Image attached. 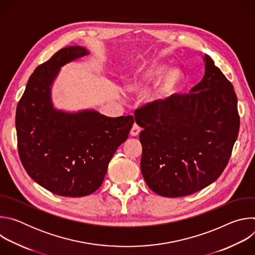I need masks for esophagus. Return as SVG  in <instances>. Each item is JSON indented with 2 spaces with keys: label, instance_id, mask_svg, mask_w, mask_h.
<instances>
[{
  "label": "esophagus",
  "instance_id": "esophagus-1",
  "mask_svg": "<svg viewBox=\"0 0 255 255\" xmlns=\"http://www.w3.org/2000/svg\"><path fill=\"white\" fill-rule=\"evenodd\" d=\"M140 131H141V128H140L136 123H134L133 126H132V128H131L130 135H131V136H137V135L140 133Z\"/></svg>",
  "mask_w": 255,
  "mask_h": 255
}]
</instances>
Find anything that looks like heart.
Instances as JSON below:
<instances>
[{
    "mask_svg": "<svg viewBox=\"0 0 255 255\" xmlns=\"http://www.w3.org/2000/svg\"><path fill=\"white\" fill-rule=\"evenodd\" d=\"M167 69L168 67L166 64L154 62L137 72L130 81L128 88L131 92H139L147 85L158 80L165 74ZM181 82H183V76L177 69L169 70L166 75H164L156 89L154 96L155 100L163 101L172 96L178 90Z\"/></svg>",
    "mask_w": 255,
    "mask_h": 255,
    "instance_id": "heart-1",
    "label": "heart"
}]
</instances>
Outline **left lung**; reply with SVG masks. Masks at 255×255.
<instances>
[{
  "instance_id": "obj_1",
  "label": "left lung",
  "mask_w": 255,
  "mask_h": 255,
  "mask_svg": "<svg viewBox=\"0 0 255 255\" xmlns=\"http://www.w3.org/2000/svg\"><path fill=\"white\" fill-rule=\"evenodd\" d=\"M204 62L205 76L190 94L154 101L135 111V121L143 128L141 172L162 197L189 196L214 183L238 136L234 88L209 55Z\"/></svg>"
}]
</instances>
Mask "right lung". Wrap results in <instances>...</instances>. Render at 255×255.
<instances>
[{
	"label": "right lung",
	"instance_id": "1",
	"mask_svg": "<svg viewBox=\"0 0 255 255\" xmlns=\"http://www.w3.org/2000/svg\"><path fill=\"white\" fill-rule=\"evenodd\" d=\"M89 54L82 46L57 51L36 67L16 110L21 162L36 183L63 197H85L102 185L108 164L126 141L132 116L107 117L95 110L53 107L51 88L60 68Z\"/></svg>",
	"mask_w": 255,
	"mask_h": 255
}]
</instances>
